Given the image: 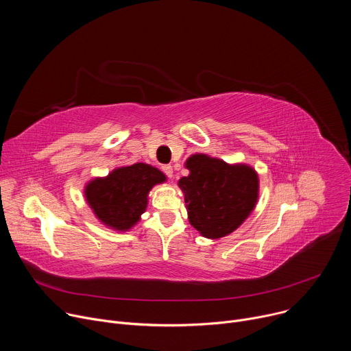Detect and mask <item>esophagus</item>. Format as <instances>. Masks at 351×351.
<instances>
[{"label":"esophagus","instance_id":"1","mask_svg":"<svg viewBox=\"0 0 351 351\" xmlns=\"http://www.w3.org/2000/svg\"><path fill=\"white\" fill-rule=\"evenodd\" d=\"M162 171H164V173H165L168 178H172V176H173V168H172L171 165H164V167H162Z\"/></svg>","mask_w":351,"mask_h":351}]
</instances>
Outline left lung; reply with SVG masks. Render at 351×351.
<instances>
[{
  "label": "left lung",
  "instance_id": "obj_1",
  "mask_svg": "<svg viewBox=\"0 0 351 351\" xmlns=\"http://www.w3.org/2000/svg\"><path fill=\"white\" fill-rule=\"evenodd\" d=\"M186 168L190 173L178 184L184 194L190 225L204 237L232 233L254 210L260 184L252 167L194 154L187 158Z\"/></svg>",
  "mask_w": 351,
  "mask_h": 351
}]
</instances>
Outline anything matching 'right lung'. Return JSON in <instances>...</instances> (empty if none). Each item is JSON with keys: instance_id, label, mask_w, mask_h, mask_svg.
<instances>
[{"instance_id": "right-lung-1", "label": "right lung", "mask_w": 351, "mask_h": 351, "mask_svg": "<svg viewBox=\"0 0 351 351\" xmlns=\"http://www.w3.org/2000/svg\"><path fill=\"white\" fill-rule=\"evenodd\" d=\"M165 180L160 169L138 162L90 180L84 187V197L94 215L106 226L126 232L145 211L148 191Z\"/></svg>"}]
</instances>
